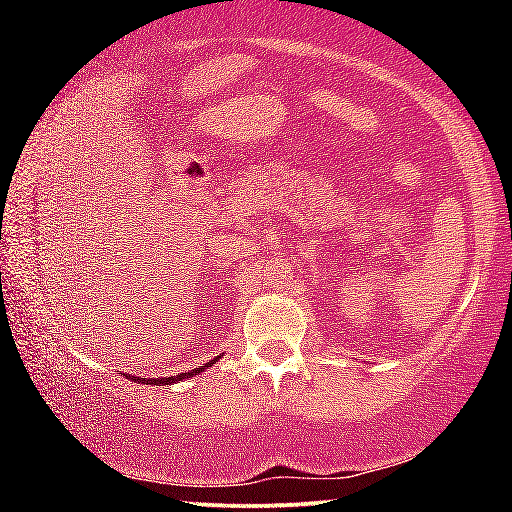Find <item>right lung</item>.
<instances>
[{
	"instance_id": "1",
	"label": "right lung",
	"mask_w": 512,
	"mask_h": 512,
	"mask_svg": "<svg viewBox=\"0 0 512 512\" xmlns=\"http://www.w3.org/2000/svg\"><path fill=\"white\" fill-rule=\"evenodd\" d=\"M216 359H219V357H216ZM205 368H210V363H203V366H198L194 370H187V372H180V375H173V377H160V379L158 377H135L133 381H137V384H153V386H160L162 384L164 386V384H173V381H183L187 377H194L196 372H203ZM128 377H131V375H128Z\"/></svg>"
}]
</instances>
